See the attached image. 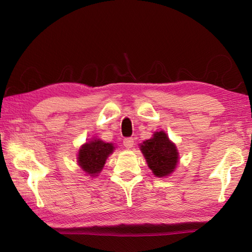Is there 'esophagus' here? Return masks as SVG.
<instances>
[{
  "mask_svg": "<svg viewBox=\"0 0 252 252\" xmlns=\"http://www.w3.org/2000/svg\"><path fill=\"white\" fill-rule=\"evenodd\" d=\"M123 145L126 148H132L133 145H134V140H133L132 137H126L123 140Z\"/></svg>",
  "mask_w": 252,
  "mask_h": 252,
  "instance_id": "obj_1",
  "label": "esophagus"
}]
</instances>
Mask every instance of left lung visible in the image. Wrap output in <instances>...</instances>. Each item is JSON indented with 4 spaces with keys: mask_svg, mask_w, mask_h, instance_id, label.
Masks as SVG:
<instances>
[{
    "mask_svg": "<svg viewBox=\"0 0 252 252\" xmlns=\"http://www.w3.org/2000/svg\"><path fill=\"white\" fill-rule=\"evenodd\" d=\"M141 151L148 167L158 178L172 173L178 164V149L163 131L156 132L153 138L144 142Z\"/></svg>",
    "mask_w": 252,
    "mask_h": 252,
    "instance_id": "left-lung-1",
    "label": "left lung"
}]
</instances>
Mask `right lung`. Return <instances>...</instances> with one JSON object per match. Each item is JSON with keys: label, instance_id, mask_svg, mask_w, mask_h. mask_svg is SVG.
I'll return each mask as SVG.
<instances>
[{"label": "right lung", "instance_id": "obj_1", "mask_svg": "<svg viewBox=\"0 0 252 252\" xmlns=\"http://www.w3.org/2000/svg\"><path fill=\"white\" fill-rule=\"evenodd\" d=\"M114 145L100 140L89 142L80 148L78 163L83 171L95 175L103 169L107 157L114 151Z\"/></svg>", "mask_w": 252, "mask_h": 252}]
</instances>
